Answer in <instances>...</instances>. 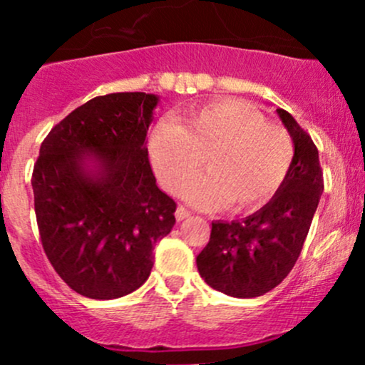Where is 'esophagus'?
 <instances>
[{
	"label": "esophagus",
	"instance_id": "1",
	"mask_svg": "<svg viewBox=\"0 0 365 365\" xmlns=\"http://www.w3.org/2000/svg\"><path fill=\"white\" fill-rule=\"evenodd\" d=\"M175 216H176V220H178V222H182V220L189 218V216H190V211L187 210V207L178 206V207H176V213H175Z\"/></svg>",
	"mask_w": 365,
	"mask_h": 365
}]
</instances>
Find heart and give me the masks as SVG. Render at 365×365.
<instances>
[{"label": "heart", "mask_w": 365, "mask_h": 365, "mask_svg": "<svg viewBox=\"0 0 365 365\" xmlns=\"http://www.w3.org/2000/svg\"><path fill=\"white\" fill-rule=\"evenodd\" d=\"M155 175L178 192L201 170L207 175L189 183L183 197L199 207L251 213L282 189L294 161V143L286 128L241 100H215L195 107L182 126L163 121L149 142Z\"/></svg>", "instance_id": "b5f03b06"}]
</instances>
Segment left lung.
<instances>
[{"mask_svg":"<svg viewBox=\"0 0 365 365\" xmlns=\"http://www.w3.org/2000/svg\"><path fill=\"white\" fill-rule=\"evenodd\" d=\"M277 114L294 143V161L282 189L256 213L211 223L197 270L207 286L234 298H256L279 286L302 253L324 190L319 150L284 109Z\"/></svg>","mask_w":365,"mask_h":365,"instance_id":"left-lung-1","label":"left lung"}]
</instances>
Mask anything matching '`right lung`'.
Returning a JSON list of instances; mask_svg holds the SVG:
<instances>
[{"label": "right lung", "mask_w": 365, "mask_h": 365, "mask_svg": "<svg viewBox=\"0 0 365 365\" xmlns=\"http://www.w3.org/2000/svg\"><path fill=\"white\" fill-rule=\"evenodd\" d=\"M159 97L110 93L72 110L43 140L33 171L39 237L76 293H133L175 225L176 202L155 185L145 137Z\"/></svg>", "instance_id": "obj_1"}]
</instances>
